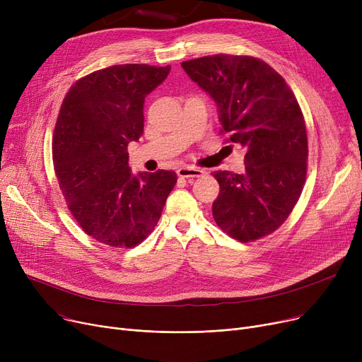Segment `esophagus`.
Listing matches in <instances>:
<instances>
[{
  "mask_svg": "<svg viewBox=\"0 0 362 362\" xmlns=\"http://www.w3.org/2000/svg\"><path fill=\"white\" fill-rule=\"evenodd\" d=\"M205 175V171L202 168H197V167H191V165H186V167H180L177 170V176L187 179L189 182H194V179L197 177H202Z\"/></svg>",
  "mask_w": 362,
  "mask_h": 362,
  "instance_id": "obj_1",
  "label": "esophagus"
}]
</instances>
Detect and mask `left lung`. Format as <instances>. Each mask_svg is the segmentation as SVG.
<instances>
[{
  "label": "left lung",
  "instance_id": "1",
  "mask_svg": "<svg viewBox=\"0 0 362 362\" xmlns=\"http://www.w3.org/2000/svg\"><path fill=\"white\" fill-rule=\"evenodd\" d=\"M182 67L216 101L220 133L246 148L243 175L213 173L220 185L216 223L239 242L273 233L307 177V129L293 92L272 66L250 55H206Z\"/></svg>",
  "mask_w": 362,
  "mask_h": 362
}]
</instances>
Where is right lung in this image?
<instances>
[{"instance_id":"obj_1","label":"right lung","mask_w":362,"mask_h":362,"mask_svg":"<svg viewBox=\"0 0 362 362\" xmlns=\"http://www.w3.org/2000/svg\"><path fill=\"white\" fill-rule=\"evenodd\" d=\"M170 66L119 64L76 82L52 138L57 180L83 232L112 248H133L157 226L175 171L133 175L127 145L144 133L145 97Z\"/></svg>"}]
</instances>
